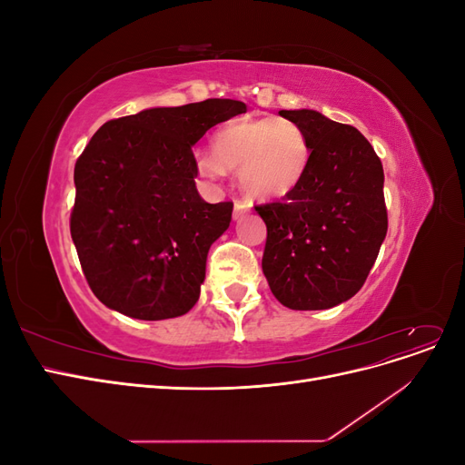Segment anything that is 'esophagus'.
Listing matches in <instances>:
<instances>
[{
    "label": "esophagus",
    "mask_w": 465,
    "mask_h": 465,
    "mask_svg": "<svg viewBox=\"0 0 465 465\" xmlns=\"http://www.w3.org/2000/svg\"><path fill=\"white\" fill-rule=\"evenodd\" d=\"M248 211H250V205L246 202H236L232 215H234V219H241L244 213H248Z\"/></svg>",
    "instance_id": "obj_1"
}]
</instances>
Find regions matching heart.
Segmentation results:
<instances>
[{"mask_svg": "<svg viewBox=\"0 0 465 465\" xmlns=\"http://www.w3.org/2000/svg\"><path fill=\"white\" fill-rule=\"evenodd\" d=\"M311 143L299 124L281 116L236 118L215 132L211 154L198 159V173L215 180L238 171L242 188L260 200L285 198L302 182Z\"/></svg>", "mask_w": 465, "mask_h": 465, "instance_id": "b5f03b06", "label": "heart"}]
</instances>
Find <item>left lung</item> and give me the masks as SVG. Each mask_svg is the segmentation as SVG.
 Listing matches in <instances>:
<instances>
[{"mask_svg":"<svg viewBox=\"0 0 465 465\" xmlns=\"http://www.w3.org/2000/svg\"><path fill=\"white\" fill-rule=\"evenodd\" d=\"M311 143L297 190L258 205L267 227L262 270L275 299L292 311H326L367 281L388 231L384 171L357 128L316 110H281Z\"/></svg>","mask_w":465,"mask_h":465,"instance_id":"left-lung-1","label":"left lung"}]
</instances>
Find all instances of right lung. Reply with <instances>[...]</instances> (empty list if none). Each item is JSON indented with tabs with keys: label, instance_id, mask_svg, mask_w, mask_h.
<instances>
[{
	"label": "right lung",
	"instance_id": "obj_1",
	"mask_svg": "<svg viewBox=\"0 0 465 465\" xmlns=\"http://www.w3.org/2000/svg\"><path fill=\"white\" fill-rule=\"evenodd\" d=\"M246 104L207 98L147 108L98 128L75 163L74 244L94 297L137 320L192 311L207 252L229 229L232 203H207L195 188L192 147Z\"/></svg>",
	"mask_w": 465,
	"mask_h": 465
}]
</instances>
